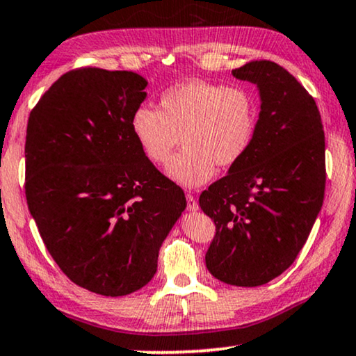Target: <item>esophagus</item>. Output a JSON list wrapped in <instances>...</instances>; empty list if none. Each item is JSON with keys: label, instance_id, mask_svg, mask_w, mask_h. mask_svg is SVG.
Here are the masks:
<instances>
[{"label": "esophagus", "instance_id": "obj_1", "mask_svg": "<svg viewBox=\"0 0 356 356\" xmlns=\"http://www.w3.org/2000/svg\"><path fill=\"white\" fill-rule=\"evenodd\" d=\"M186 199H187V210H191V211H195V210H199V204H197L195 197H193L192 193H187V195H186Z\"/></svg>", "mask_w": 356, "mask_h": 356}]
</instances>
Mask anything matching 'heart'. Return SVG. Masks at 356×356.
<instances>
[{"label":"heart","mask_w":356,"mask_h":356,"mask_svg":"<svg viewBox=\"0 0 356 356\" xmlns=\"http://www.w3.org/2000/svg\"><path fill=\"white\" fill-rule=\"evenodd\" d=\"M138 145L151 163L165 165L179 139L169 175L186 187H199L213 177L217 165L232 169L253 145L258 131V105L240 85L188 80L164 90L159 108L139 105L131 116Z\"/></svg>","instance_id":"heart-1"}]
</instances>
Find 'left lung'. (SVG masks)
<instances>
[{"mask_svg":"<svg viewBox=\"0 0 356 356\" xmlns=\"http://www.w3.org/2000/svg\"><path fill=\"white\" fill-rule=\"evenodd\" d=\"M258 85V131L246 156L200 193L215 236L207 269L232 286H263L298 258L325 192V134L312 95L271 60L232 72Z\"/></svg>","mask_w":356,"mask_h":356,"instance_id":"left-lung-1","label":"left lung"}]
</instances>
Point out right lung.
I'll return each instance as SVG.
<instances>
[{"instance_id":"right-lung-1","label":"right lung","mask_w":356,"mask_h":356,"mask_svg":"<svg viewBox=\"0 0 356 356\" xmlns=\"http://www.w3.org/2000/svg\"><path fill=\"white\" fill-rule=\"evenodd\" d=\"M146 85L134 72L80 67L51 85L28 120L24 188L40 238L72 282L110 298L151 281L187 207L133 134Z\"/></svg>"}]
</instances>
